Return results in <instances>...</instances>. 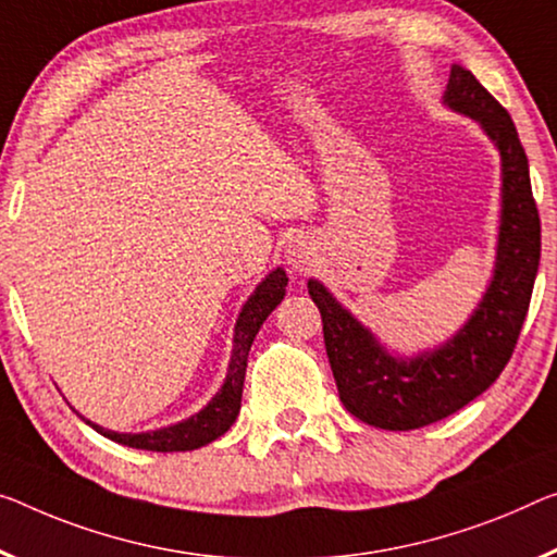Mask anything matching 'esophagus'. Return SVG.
Returning <instances> with one entry per match:
<instances>
[{
  "mask_svg": "<svg viewBox=\"0 0 557 557\" xmlns=\"http://www.w3.org/2000/svg\"><path fill=\"white\" fill-rule=\"evenodd\" d=\"M313 256H315L313 246H311V242H306V238H294L286 249L288 263H294V269H301V271L313 261Z\"/></svg>",
  "mask_w": 557,
  "mask_h": 557,
  "instance_id": "1",
  "label": "esophagus"
}]
</instances>
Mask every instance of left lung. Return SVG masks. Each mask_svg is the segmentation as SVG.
Masks as SVG:
<instances>
[{
    "mask_svg": "<svg viewBox=\"0 0 557 557\" xmlns=\"http://www.w3.org/2000/svg\"><path fill=\"white\" fill-rule=\"evenodd\" d=\"M443 104L478 122L500 153L495 267L470 319L446 344L418 356H396L321 281L308 278L338 396L348 413L383 431H413L441 421L493 386L518 344L541 263V216L510 114L458 64L450 66Z\"/></svg>",
    "mask_w": 557,
    "mask_h": 557,
    "instance_id": "left-lung-1",
    "label": "left lung"
}]
</instances>
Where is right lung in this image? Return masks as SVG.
I'll return each instance as SVG.
<instances>
[{
	"mask_svg": "<svg viewBox=\"0 0 557 557\" xmlns=\"http://www.w3.org/2000/svg\"><path fill=\"white\" fill-rule=\"evenodd\" d=\"M288 276L284 269H273L267 278L256 286L249 301L244 304L242 313H238L234 326V348H231V361L226 371L224 386L219 388L207 406L199 413L186 418L182 423L157 428V431L147 433H116L109 428H101L97 423L87 421L94 431L104 435V438L122 443V446L139 448V450H157V453H174V450H194L207 446V443L216 441L224 435L231 425H234L238 410H242V391H244V375H246V361H249V350L256 338V333L269 319V313L276 308L286 296Z\"/></svg>",
	"mask_w": 557,
	"mask_h": 557,
	"instance_id": "1",
	"label": "right lung"
}]
</instances>
